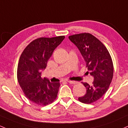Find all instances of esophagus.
<instances>
[{
  "instance_id": "obj_1",
  "label": "esophagus",
  "mask_w": 128,
  "mask_h": 128,
  "mask_svg": "<svg viewBox=\"0 0 128 128\" xmlns=\"http://www.w3.org/2000/svg\"><path fill=\"white\" fill-rule=\"evenodd\" d=\"M67 81L68 82V83L73 84H75L76 83V81H70V80H67Z\"/></svg>"
}]
</instances>
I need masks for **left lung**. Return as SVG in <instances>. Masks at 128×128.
<instances>
[{
  "mask_svg": "<svg viewBox=\"0 0 128 128\" xmlns=\"http://www.w3.org/2000/svg\"><path fill=\"white\" fill-rule=\"evenodd\" d=\"M68 38L79 49L94 80L92 85L82 82L86 94L78 98L81 103L95 102L107 92L113 78L114 66L108 49L100 40L88 33L68 36Z\"/></svg>",
  "mask_w": 128,
  "mask_h": 128,
  "instance_id": "1",
  "label": "left lung"
}]
</instances>
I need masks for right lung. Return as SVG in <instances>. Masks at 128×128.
Here are the masks:
<instances>
[{"mask_svg": "<svg viewBox=\"0 0 128 128\" xmlns=\"http://www.w3.org/2000/svg\"><path fill=\"white\" fill-rule=\"evenodd\" d=\"M65 38L64 36L40 38L29 44L21 54L17 77L25 96L40 106L53 103L57 97L60 83L41 78L53 51Z\"/></svg>", "mask_w": 128, "mask_h": 128, "instance_id": "add662e5", "label": "right lung"}]
</instances>
